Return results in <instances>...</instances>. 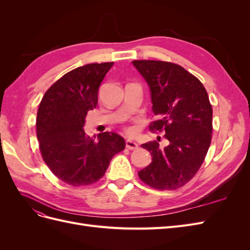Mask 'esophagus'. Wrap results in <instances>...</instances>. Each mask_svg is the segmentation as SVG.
Wrapping results in <instances>:
<instances>
[{
    "instance_id": "esophagus-1",
    "label": "esophagus",
    "mask_w": 250,
    "mask_h": 250,
    "mask_svg": "<svg viewBox=\"0 0 250 250\" xmlns=\"http://www.w3.org/2000/svg\"><path fill=\"white\" fill-rule=\"evenodd\" d=\"M126 148L129 149V150H135V149L139 148V145L137 143H134L130 140H127L126 141Z\"/></svg>"
}]
</instances>
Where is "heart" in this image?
Listing matches in <instances>:
<instances>
[{"mask_svg": "<svg viewBox=\"0 0 250 250\" xmlns=\"http://www.w3.org/2000/svg\"><path fill=\"white\" fill-rule=\"evenodd\" d=\"M124 131L128 135H133V134H135V128L132 126H126L124 128Z\"/></svg>", "mask_w": 250, "mask_h": 250, "instance_id": "b5f03b06", "label": "heart"}]
</instances>
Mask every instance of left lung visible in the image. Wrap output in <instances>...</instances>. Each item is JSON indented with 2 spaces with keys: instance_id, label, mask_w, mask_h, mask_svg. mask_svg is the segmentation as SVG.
I'll return each instance as SVG.
<instances>
[{
  "instance_id": "1",
  "label": "left lung",
  "mask_w": 250,
  "mask_h": 250,
  "mask_svg": "<svg viewBox=\"0 0 250 250\" xmlns=\"http://www.w3.org/2000/svg\"><path fill=\"white\" fill-rule=\"evenodd\" d=\"M151 90L158 118L149 129L165 132L160 141L143 144L152 163L139 172L140 179L156 190H176L198 172L207 156L213 131V107L200 80L183 66L161 60H133Z\"/></svg>"
}]
</instances>
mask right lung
Segmentation results:
<instances>
[{"instance_id": "obj_1", "label": "right lung", "mask_w": 250, "mask_h": 250, "mask_svg": "<svg viewBox=\"0 0 250 250\" xmlns=\"http://www.w3.org/2000/svg\"><path fill=\"white\" fill-rule=\"evenodd\" d=\"M113 62L77 67L53 83L37 110L36 134L43 162L72 187L89 186L103 177L111 158L125 149V140L112 132L99 140L83 130L85 117L98 104V90Z\"/></svg>"}]
</instances>
